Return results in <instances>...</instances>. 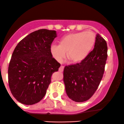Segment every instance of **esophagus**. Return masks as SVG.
Here are the masks:
<instances>
[{"label": "esophagus", "instance_id": "1", "mask_svg": "<svg viewBox=\"0 0 124 124\" xmlns=\"http://www.w3.org/2000/svg\"><path fill=\"white\" fill-rule=\"evenodd\" d=\"M64 67L63 66H61L59 68V71H60V72H62V71H63V70H64Z\"/></svg>", "mask_w": 124, "mask_h": 124}]
</instances>
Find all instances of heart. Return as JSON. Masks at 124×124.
I'll use <instances>...</instances> for the list:
<instances>
[{
  "instance_id": "obj_1",
  "label": "heart",
  "mask_w": 124,
  "mask_h": 124,
  "mask_svg": "<svg viewBox=\"0 0 124 124\" xmlns=\"http://www.w3.org/2000/svg\"><path fill=\"white\" fill-rule=\"evenodd\" d=\"M96 35L90 31H82L67 34L60 38L59 45L53 44L50 52L58 62L67 57L71 62L78 63L86 59L93 48Z\"/></svg>"
}]
</instances>
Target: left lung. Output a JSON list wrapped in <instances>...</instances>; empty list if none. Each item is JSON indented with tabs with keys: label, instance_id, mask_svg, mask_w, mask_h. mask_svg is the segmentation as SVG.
I'll return each instance as SVG.
<instances>
[{
	"label": "left lung",
	"instance_id": "left-lung-1",
	"mask_svg": "<svg viewBox=\"0 0 124 124\" xmlns=\"http://www.w3.org/2000/svg\"><path fill=\"white\" fill-rule=\"evenodd\" d=\"M107 52L106 42L98 34L93 50L86 59L79 63L65 66L63 81L70 99L83 102L92 96L104 73Z\"/></svg>",
	"mask_w": 124,
	"mask_h": 124
}]
</instances>
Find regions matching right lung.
<instances>
[{"mask_svg": "<svg viewBox=\"0 0 124 124\" xmlns=\"http://www.w3.org/2000/svg\"><path fill=\"white\" fill-rule=\"evenodd\" d=\"M56 37L55 31L41 29L25 37L15 48L8 67L9 86L22 104L39 102L46 94L52 74L60 67L50 52Z\"/></svg>", "mask_w": 124, "mask_h": 124, "instance_id": "obj_1", "label": "right lung"}]
</instances>
